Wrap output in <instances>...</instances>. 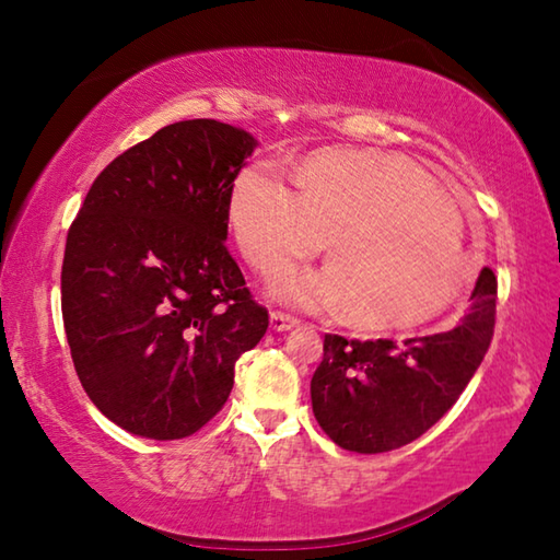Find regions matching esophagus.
<instances>
[{"instance_id":"esophagus-1","label":"esophagus","mask_w":560,"mask_h":560,"mask_svg":"<svg viewBox=\"0 0 560 560\" xmlns=\"http://www.w3.org/2000/svg\"><path fill=\"white\" fill-rule=\"evenodd\" d=\"M293 326H299V320L293 316L281 314V311H273V314H271V328L273 330H291Z\"/></svg>"}]
</instances>
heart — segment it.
Here are the masks:
<instances>
[{"instance_id": "obj_1", "label": "heart", "mask_w": 560, "mask_h": 560, "mask_svg": "<svg viewBox=\"0 0 560 560\" xmlns=\"http://www.w3.org/2000/svg\"><path fill=\"white\" fill-rule=\"evenodd\" d=\"M230 224L264 279L311 259L328 240L330 267L289 273L273 291L299 308L343 306L348 324L365 330L428 324L469 281L459 210L397 155L318 150L299 167V192L267 167H244Z\"/></svg>"}]
</instances>
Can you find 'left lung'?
<instances>
[{
  "label": "left lung",
  "instance_id": "obj_1",
  "mask_svg": "<svg viewBox=\"0 0 560 560\" xmlns=\"http://www.w3.org/2000/svg\"><path fill=\"white\" fill-rule=\"evenodd\" d=\"M497 277L481 269L471 311L444 334L348 340L326 334L311 377L314 415L338 447L381 454L428 432L457 402L491 346Z\"/></svg>",
  "mask_w": 560,
  "mask_h": 560
}]
</instances>
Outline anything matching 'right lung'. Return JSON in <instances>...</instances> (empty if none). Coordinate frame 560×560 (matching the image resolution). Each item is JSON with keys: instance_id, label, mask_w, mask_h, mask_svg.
Segmentation results:
<instances>
[{"instance_id": "obj_1", "label": "right lung", "mask_w": 560, "mask_h": 560, "mask_svg": "<svg viewBox=\"0 0 560 560\" xmlns=\"http://www.w3.org/2000/svg\"><path fill=\"white\" fill-rule=\"evenodd\" d=\"M249 132L179 120L93 179L69 226L61 314L75 375L132 434L183 440L222 410L269 311L224 246Z\"/></svg>"}]
</instances>
